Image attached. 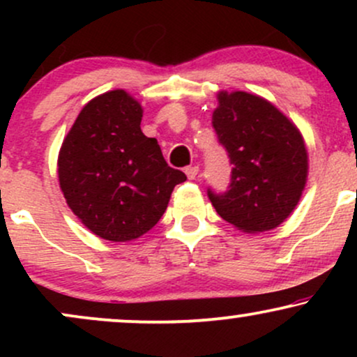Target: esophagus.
Returning a JSON list of instances; mask_svg holds the SVG:
<instances>
[{"mask_svg": "<svg viewBox=\"0 0 357 357\" xmlns=\"http://www.w3.org/2000/svg\"><path fill=\"white\" fill-rule=\"evenodd\" d=\"M184 173H186L188 179H195L199 173V167L198 166H190V167H186V169H184Z\"/></svg>", "mask_w": 357, "mask_h": 357, "instance_id": "obj_1", "label": "esophagus"}]
</instances>
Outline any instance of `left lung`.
I'll return each instance as SVG.
<instances>
[{
  "instance_id": "8db88e82",
  "label": "left lung",
  "mask_w": 357,
  "mask_h": 357,
  "mask_svg": "<svg viewBox=\"0 0 357 357\" xmlns=\"http://www.w3.org/2000/svg\"><path fill=\"white\" fill-rule=\"evenodd\" d=\"M211 124L233 166L227 191L208 190L215 210L245 233L277 228L305 188L302 134L275 105L248 92H220Z\"/></svg>"
}]
</instances>
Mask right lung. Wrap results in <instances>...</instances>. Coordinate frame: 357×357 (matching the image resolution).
Listing matches in <instances>:
<instances>
[{
  "mask_svg": "<svg viewBox=\"0 0 357 357\" xmlns=\"http://www.w3.org/2000/svg\"><path fill=\"white\" fill-rule=\"evenodd\" d=\"M142 107L110 90L80 110L59 154V181L73 215L109 241L142 236L161 220L186 174L167 166L141 130Z\"/></svg>",
  "mask_w": 357,
  "mask_h": 357,
  "instance_id": "1",
  "label": "right lung"
}]
</instances>
